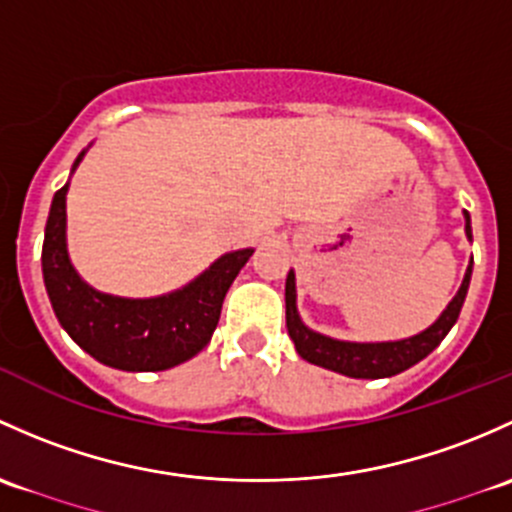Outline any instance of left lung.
I'll use <instances>...</instances> for the list:
<instances>
[{
  "instance_id": "1",
  "label": "left lung",
  "mask_w": 512,
  "mask_h": 512,
  "mask_svg": "<svg viewBox=\"0 0 512 512\" xmlns=\"http://www.w3.org/2000/svg\"><path fill=\"white\" fill-rule=\"evenodd\" d=\"M466 221V239L473 241L471 234V214L463 212ZM473 258L468 261L466 273H463L461 288L446 305L444 313L434 320L426 330L404 340H382V342H355V340H337V337L323 335L318 330L308 328L298 313V293H295V271L291 268L286 278V328L291 335L295 352L310 365L325 367V370L345 374L355 379H382L394 377V374L409 370L416 362L424 360L429 352L441 345L449 330L456 325L458 313L466 300L468 286H471Z\"/></svg>"
}]
</instances>
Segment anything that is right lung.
Instances as JSON below:
<instances>
[{"mask_svg":"<svg viewBox=\"0 0 512 512\" xmlns=\"http://www.w3.org/2000/svg\"><path fill=\"white\" fill-rule=\"evenodd\" d=\"M91 147V145H88ZM86 150L76 157L71 175ZM66 184L54 194L44 231L41 271L61 328L81 350L125 372H162L192 360L212 340L221 303L254 249L229 251L187 286L152 298H123L88 286L66 241Z\"/></svg>","mask_w":512,"mask_h":512,"instance_id":"1","label":"right lung"}]
</instances>
